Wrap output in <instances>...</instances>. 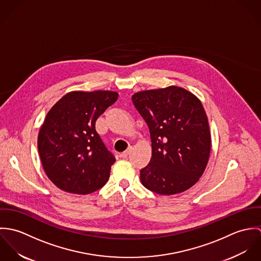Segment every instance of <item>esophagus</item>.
Here are the masks:
<instances>
[{"label":"esophagus","mask_w":261,"mask_h":261,"mask_svg":"<svg viewBox=\"0 0 261 261\" xmlns=\"http://www.w3.org/2000/svg\"><path fill=\"white\" fill-rule=\"evenodd\" d=\"M130 151H132V148H128V149H126L125 151H122V152L120 153V156H121L122 159H126V158L128 156V154L130 153Z\"/></svg>","instance_id":"34e87169"}]
</instances>
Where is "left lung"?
I'll return each mask as SVG.
<instances>
[{"label": "left lung", "instance_id": "obj_1", "mask_svg": "<svg viewBox=\"0 0 261 261\" xmlns=\"http://www.w3.org/2000/svg\"><path fill=\"white\" fill-rule=\"evenodd\" d=\"M149 126L151 158L141 170L142 184L161 195L179 194L203 175L211 149L208 118L201 101L178 86L132 96Z\"/></svg>", "mask_w": 261, "mask_h": 261}]
</instances>
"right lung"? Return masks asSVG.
I'll return each instance as SVG.
<instances>
[{
	"label": "right lung",
	"instance_id": "right-lung-1",
	"mask_svg": "<svg viewBox=\"0 0 261 261\" xmlns=\"http://www.w3.org/2000/svg\"><path fill=\"white\" fill-rule=\"evenodd\" d=\"M117 97L114 91H72L47 113L38 135V150L55 186L85 195L107 184L115 158L96 133L95 121Z\"/></svg>",
	"mask_w": 261,
	"mask_h": 261
}]
</instances>
